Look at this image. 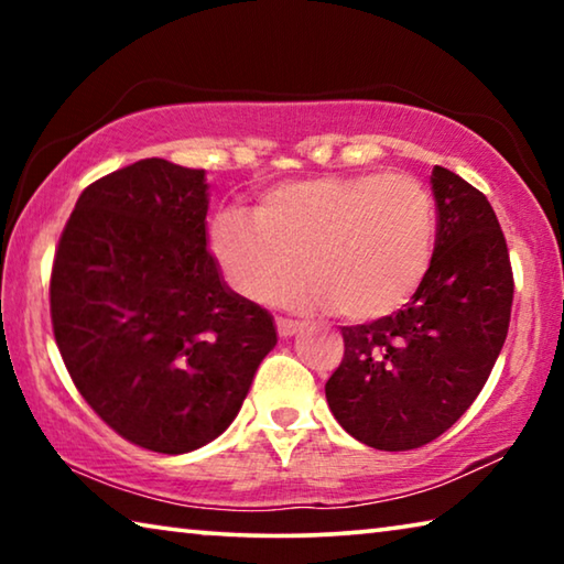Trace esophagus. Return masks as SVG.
Listing matches in <instances>:
<instances>
[{
	"instance_id": "34e87169",
	"label": "esophagus",
	"mask_w": 564,
	"mask_h": 564,
	"mask_svg": "<svg viewBox=\"0 0 564 564\" xmlns=\"http://www.w3.org/2000/svg\"><path fill=\"white\" fill-rule=\"evenodd\" d=\"M275 328H279V336L281 338H291V336H295V333L303 328V323L291 321V318H279V321H275Z\"/></svg>"
}]
</instances>
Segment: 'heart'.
<instances>
[{"mask_svg":"<svg viewBox=\"0 0 564 564\" xmlns=\"http://www.w3.org/2000/svg\"><path fill=\"white\" fill-rule=\"evenodd\" d=\"M214 248L231 283L256 303H281L308 270L314 281L289 303H330L350 321L383 318L431 271L435 202L408 174L289 181L263 196L256 216L218 218Z\"/></svg>","mask_w":564,"mask_h":564,"instance_id":"obj_1","label":"heart"}]
</instances>
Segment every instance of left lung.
<instances>
[{
  "mask_svg": "<svg viewBox=\"0 0 564 564\" xmlns=\"http://www.w3.org/2000/svg\"><path fill=\"white\" fill-rule=\"evenodd\" d=\"M437 231L431 271L405 308L343 328L326 398L343 431L376 451H413L457 423L508 338L512 265L482 191L431 176Z\"/></svg>",
  "mask_w": 564,
  "mask_h": 564,
  "instance_id": "8db88e82",
  "label": "left lung"
}]
</instances>
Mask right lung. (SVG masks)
<instances>
[{"mask_svg": "<svg viewBox=\"0 0 564 564\" xmlns=\"http://www.w3.org/2000/svg\"><path fill=\"white\" fill-rule=\"evenodd\" d=\"M204 169L141 159L82 191L54 253L50 308L76 390L111 431L181 455L234 423L273 316L206 248Z\"/></svg>", "mask_w": 564, "mask_h": 564, "instance_id": "right-lung-1", "label": "right lung"}]
</instances>
